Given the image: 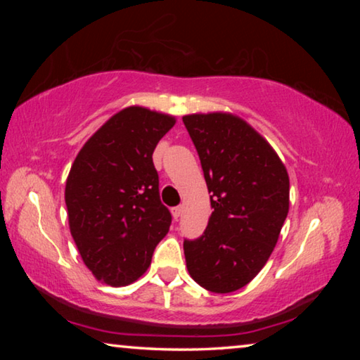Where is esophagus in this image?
I'll return each mask as SVG.
<instances>
[{"label": "esophagus", "instance_id": "obj_1", "mask_svg": "<svg viewBox=\"0 0 360 360\" xmlns=\"http://www.w3.org/2000/svg\"><path fill=\"white\" fill-rule=\"evenodd\" d=\"M172 214H173L174 219H179L181 214H182V208H181V206H176V208H173V210H172Z\"/></svg>", "mask_w": 360, "mask_h": 360}]
</instances>
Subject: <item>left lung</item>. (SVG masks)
<instances>
[{"instance_id": "obj_1", "label": "left lung", "mask_w": 360, "mask_h": 360, "mask_svg": "<svg viewBox=\"0 0 360 360\" xmlns=\"http://www.w3.org/2000/svg\"><path fill=\"white\" fill-rule=\"evenodd\" d=\"M211 192L205 233L184 241L188 275L229 294L257 276L289 212V174L271 144L240 115L216 111L182 117Z\"/></svg>"}]
</instances>
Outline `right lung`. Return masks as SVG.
Segmentation results:
<instances>
[{
    "instance_id": "obj_1",
    "label": "right lung",
    "mask_w": 360,
    "mask_h": 360,
    "mask_svg": "<svg viewBox=\"0 0 360 360\" xmlns=\"http://www.w3.org/2000/svg\"><path fill=\"white\" fill-rule=\"evenodd\" d=\"M174 124L144 106L120 109L85 141L66 178L72 240L92 275L112 288L144 275L169 230L152 154Z\"/></svg>"
}]
</instances>
